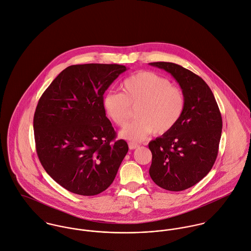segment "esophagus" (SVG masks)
Wrapping results in <instances>:
<instances>
[{"label":"esophagus","mask_w":251,"mask_h":251,"mask_svg":"<svg viewBox=\"0 0 251 251\" xmlns=\"http://www.w3.org/2000/svg\"><path fill=\"white\" fill-rule=\"evenodd\" d=\"M128 147H129L130 150H134V149H136V148L139 147V144L134 143V142H129V143H128Z\"/></svg>","instance_id":"34e87169"}]
</instances>
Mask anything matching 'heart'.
Listing matches in <instances>:
<instances>
[{"instance_id": "heart-1", "label": "heart", "mask_w": 251, "mask_h": 251, "mask_svg": "<svg viewBox=\"0 0 251 251\" xmlns=\"http://www.w3.org/2000/svg\"><path fill=\"white\" fill-rule=\"evenodd\" d=\"M123 92L108 91L103 107L108 118L119 127H125L136 108V120L121 131V136L141 141L153 132L165 134L180 122L186 108L184 91L152 71H139L122 84Z\"/></svg>"}]
</instances>
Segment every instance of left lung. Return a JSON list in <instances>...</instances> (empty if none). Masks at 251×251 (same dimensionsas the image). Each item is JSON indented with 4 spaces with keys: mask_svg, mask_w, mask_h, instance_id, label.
<instances>
[{
    "mask_svg": "<svg viewBox=\"0 0 251 251\" xmlns=\"http://www.w3.org/2000/svg\"><path fill=\"white\" fill-rule=\"evenodd\" d=\"M150 65L170 73L186 96L185 112L169 132L152 140L153 181L167 191H183L200 182L213 167L222 132V117L206 83L192 71L171 62Z\"/></svg>",
    "mask_w": 251,
    "mask_h": 251,
    "instance_id": "8db88e82",
    "label": "left lung"
}]
</instances>
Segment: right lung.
<instances>
[{
  "mask_svg": "<svg viewBox=\"0 0 251 251\" xmlns=\"http://www.w3.org/2000/svg\"><path fill=\"white\" fill-rule=\"evenodd\" d=\"M126 67L79 64L64 69L42 94L34 115L36 151L66 190L94 196L114 181L128 151L106 117L103 94Z\"/></svg>",
  "mask_w": 251,
  "mask_h": 251,
  "instance_id": "add662e5",
  "label": "right lung"
}]
</instances>
